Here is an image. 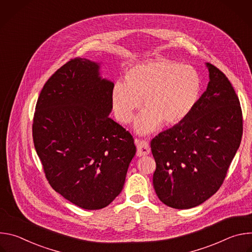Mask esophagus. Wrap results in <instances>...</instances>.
Segmentation results:
<instances>
[{
	"label": "esophagus",
	"instance_id": "1",
	"mask_svg": "<svg viewBox=\"0 0 252 252\" xmlns=\"http://www.w3.org/2000/svg\"><path fill=\"white\" fill-rule=\"evenodd\" d=\"M136 148H137V152H136V156L137 157H145L150 155L151 153V148L149 146L148 141L146 140H140V139H135L134 140Z\"/></svg>",
	"mask_w": 252,
	"mask_h": 252
}]
</instances>
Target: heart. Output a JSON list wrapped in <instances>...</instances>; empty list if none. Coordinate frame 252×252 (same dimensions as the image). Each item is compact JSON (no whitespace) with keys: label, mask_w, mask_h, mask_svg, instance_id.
<instances>
[{"label":"heart","mask_w":252,"mask_h":252,"mask_svg":"<svg viewBox=\"0 0 252 252\" xmlns=\"http://www.w3.org/2000/svg\"><path fill=\"white\" fill-rule=\"evenodd\" d=\"M202 88L198 71L189 64L157 59L131 66L126 81L119 80L112 91L116 118L127 124L134 110L146 107L135 119L134 129L147 134L160 123L172 126L185 120L197 103Z\"/></svg>","instance_id":"heart-1"}]
</instances>
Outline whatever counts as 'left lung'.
Masks as SVG:
<instances>
[{
	"label": "left lung",
	"mask_w": 252,
	"mask_h": 252,
	"mask_svg": "<svg viewBox=\"0 0 252 252\" xmlns=\"http://www.w3.org/2000/svg\"><path fill=\"white\" fill-rule=\"evenodd\" d=\"M205 64L209 82L193 110L151 141L156 193L176 209L197 206L219 190L242 137L241 107L230 82Z\"/></svg>",
	"instance_id": "1"
}]
</instances>
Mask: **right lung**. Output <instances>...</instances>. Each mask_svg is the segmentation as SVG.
Returning a JSON list of instances; mask_svg holds the SVG:
<instances>
[{"mask_svg":"<svg viewBox=\"0 0 252 252\" xmlns=\"http://www.w3.org/2000/svg\"><path fill=\"white\" fill-rule=\"evenodd\" d=\"M100 63L70 60L48 80L35 105L32 138L51 187L84 209L109 205L123 190L133 138L109 116L114 83Z\"/></svg>","mask_w":252,"mask_h":252,"instance_id":"add662e5","label":"right lung"}]
</instances>
